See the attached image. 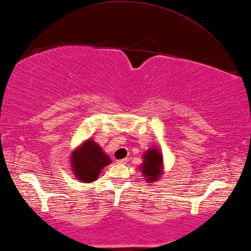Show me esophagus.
<instances>
[{
    "label": "esophagus",
    "instance_id": "34e87169",
    "mask_svg": "<svg viewBox=\"0 0 251 251\" xmlns=\"http://www.w3.org/2000/svg\"><path fill=\"white\" fill-rule=\"evenodd\" d=\"M127 162V158H121V160H117L116 163L117 164H126Z\"/></svg>",
    "mask_w": 251,
    "mask_h": 251
}]
</instances>
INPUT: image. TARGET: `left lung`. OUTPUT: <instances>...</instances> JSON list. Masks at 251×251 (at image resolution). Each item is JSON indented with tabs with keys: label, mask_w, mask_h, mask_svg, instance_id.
Listing matches in <instances>:
<instances>
[{
	"label": "left lung",
	"mask_w": 251,
	"mask_h": 251,
	"mask_svg": "<svg viewBox=\"0 0 251 251\" xmlns=\"http://www.w3.org/2000/svg\"><path fill=\"white\" fill-rule=\"evenodd\" d=\"M143 164L140 172L146 178L147 182H154L158 180L163 174V157L160 150L156 147L146 152L143 157Z\"/></svg>",
	"instance_id": "8db88e82"
}]
</instances>
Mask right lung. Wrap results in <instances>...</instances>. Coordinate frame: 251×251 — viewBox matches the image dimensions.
<instances>
[{
	"instance_id": "1",
	"label": "right lung",
	"mask_w": 251,
	"mask_h": 251,
	"mask_svg": "<svg viewBox=\"0 0 251 251\" xmlns=\"http://www.w3.org/2000/svg\"><path fill=\"white\" fill-rule=\"evenodd\" d=\"M111 164V158L93 139H87L71 154V167L76 179L84 183L97 180L101 170Z\"/></svg>"
}]
</instances>
